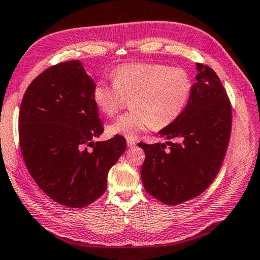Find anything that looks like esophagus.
Instances as JSON below:
<instances>
[{
	"instance_id": "34e87169",
	"label": "esophagus",
	"mask_w": 260,
	"mask_h": 260,
	"mask_svg": "<svg viewBox=\"0 0 260 260\" xmlns=\"http://www.w3.org/2000/svg\"><path fill=\"white\" fill-rule=\"evenodd\" d=\"M126 144H127V146H129V147H134L135 145H136V142H135V140H133V139H127L126 140Z\"/></svg>"
}]
</instances>
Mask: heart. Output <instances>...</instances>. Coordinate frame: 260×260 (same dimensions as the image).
Masks as SVG:
<instances>
[{"mask_svg": "<svg viewBox=\"0 0 260 260\" xmlns=\"http://www.w3.org/2000/svg\"><path fill=\"white\" fill-rule=\"evenodd\" d=\"M113 82L99 80L92 89V99L100 112L114 116L124 97H131V111L108 125L111 135L134 139L148 129H163L180 116L192 92L187 71L163 63L131 62L113 72Z\"/></svg>", "mask_w": 260, "mask_h": 260, "instance_id": "b5f03b06", "label": "heart"}]
</instances>
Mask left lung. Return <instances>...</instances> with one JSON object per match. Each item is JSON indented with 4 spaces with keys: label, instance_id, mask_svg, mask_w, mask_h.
<instances>
[{
    "label": "left lung",
    "instance_id": "left-lung-1",
    "mask_svg": "<svg viewBox=\"0 0 260 260\" xmlns=\"http://www.w3.org/2000/svg\"><path fill=\"white\" fill-rule=\"evenodd\" d=\"M197 67V82L183 113L158 133L176 142L138 144L145 152L140 171L144 187L169 206L197 198L211 185L230 143V99L212 68L202 63Z\"/></svg>",
    "mask_w": 260,
    "mask_h": 260
}]
</instances>
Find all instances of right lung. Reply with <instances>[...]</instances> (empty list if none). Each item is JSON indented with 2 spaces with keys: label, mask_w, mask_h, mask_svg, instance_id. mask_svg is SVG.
Segmentation results:
<instances>
[{
  "label": "right lung",
  "mask_w": 260,
  "mask_h": 260,
  "mask_svg": "<svg viewBox=\"0 0 260 260\" xmlns=\"http://www.w3.org/2000/svg\"><path fill=\"white\" fill-rule=\"evenodd\" d=\"M93 85L81 61L60 62L35 77L20 106L19 144L27 169L49 198L70 208L102 197L109 169L126 148L118 135L92 142L104 133Z\"/></svg>",
  "instance_id": "1"
}]
</instances>
